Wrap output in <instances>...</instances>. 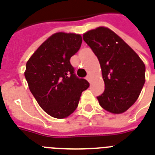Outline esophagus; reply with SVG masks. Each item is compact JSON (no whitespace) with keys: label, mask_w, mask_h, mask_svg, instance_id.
Masks as SVG:
<instances>
[{"label":"esophagus","mask_w":155,"mask_h":155,"mask_svg":"<svg viewBox=\"0 0 155 155\" xmlns=\"http://www.w3.org/2000/svg\"><path fill=\"white\" fill-rule=\"evenodd\" d=\"M86 80H87V81H89V82H91V76H90V75H87V76L86 77Z\"/></svg>","instance_id":"34e87169"}]
</instances>
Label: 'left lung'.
Instances as JSON below:
<instances>
[{
    "label": "left lung",
    "mask_w": 155,
    "mask_h": 155,
    "mask_svg": "<svg viewBox=\"0 0 155 155\" xmlns=\"http://www.w3.org/2000/svg\"><path fill=\"white\" fill-rule=\"evenodd\" d=\"M99 60L105 90L97 97L100 106L113 114L127 111L145 84L146 66L138 55L110 29L100 26L83 35Z\"/></svg>",
    "instance_id": "1"
}]
</instances>
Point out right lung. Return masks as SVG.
Masks as SVG:
<instances>
[{"label": "right lung", "instance_id": "add662e5", "mask_svg": "<svg viewBox=\"0 0 155 155\" xmlns=\"http://www.w3.org/2000/svg\"><path fill=\"white\" fill-rule=\"evenodd\" d=\"M80 35L58 32L39 47L26 62L25 78L30 91L45 112L65 118L78 105L90 84L74 74L70 58L81 48Z\"/></svg>", "mask_w": 155, "mask_h": 155}]
</instances>
